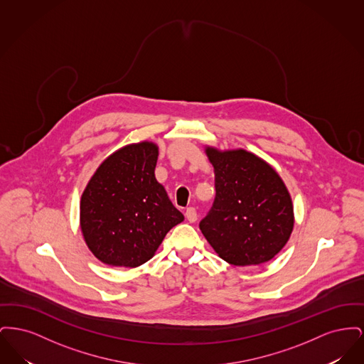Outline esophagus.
Returning a JSON list of instances; mask_svg holds the SVG:
<instances>
[{
	"label": "esophagus",
	"mask_w": 364,
	"mask_h": 364,
	"mask_svg": "<svg viewBox=\"0 0 364 364\" xmlns=\"http://www.w3.org/2000/svg\"><path fill=\"white\" fill-rule=\"evenodd\" d=\"M186 217L190 223H195L198 220V214H196V210L193 208H188L186 210Z\"/></svg>",
	"instance_id": "obj_1"
}]
</instances>
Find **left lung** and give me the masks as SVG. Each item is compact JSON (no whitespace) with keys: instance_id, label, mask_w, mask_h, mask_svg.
Listing matches in <instances>:
<instances>
[{"instance_id":"1","label":"left lung","mask_w":364,"mask_h":364,"mask_svg":"<svg viewBox=\"0 0 364 364\" xmlns=\"http://www.w3.org/2000/svg\"><path fill=\"white\" fill-rule=\"evenodd\" d=\"M215 199L199 228L220 258L233 266L273 259L294 230V205L279 174L247 150L206 147Z\"/></svg>"}]
</instances>
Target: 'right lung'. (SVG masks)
I'll list each match as a JSON object with an SVG mask.
<instances>
[{"label": "right lung", "mask_w": 364, "mask_h": 364, "mask_svg": "<svg viewBox=\"0 0 364 364\" xmlns=\"http://www.w3.org/2000/svg\"><path fill=\"white\" fill-rule=\"evenodd\" d=\"M156 159L153 141L124 146L105 159L83 191L80 229L90 251L105 264L138 267L184 221L156 181Z\"/></svg>", "instance_id": "add662e5"}]
</instances>
